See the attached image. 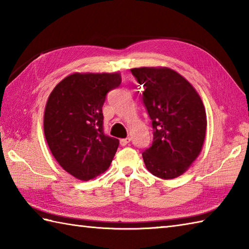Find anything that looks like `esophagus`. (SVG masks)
I'll return each mask as SVG.
<instances>
[{"mask_svg": "<svg viewBox=\"0 0 249 249\" xmlns=\"http://www.w3.org/2000/svg\"><path fill=\"white\" fill-rule=\"evenodd\" d=\"M129 142H130V138H129V137H127V138H125V139H121V140H120V143H121L122 146L127 145V144L129 143Z\"/></svg>", "mask_w": 249, "mask_h": 249, "instance_id": "34e87169", "label": "esophagus"}]
</instances>
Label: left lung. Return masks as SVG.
<instances>
[{"mask_svg":"<svg viewBox=\"0 0 249 249\" xmlns=\"http://www.w3.org/2000/svg\"><path fill=\"white\" fill-rule=\"evenodd\" d=\"M130 71L143 87L142 102L152 120L153 143L142 153L145 167L160 178L182 176L199 156L205 139L202 100L192 84L170 68Z\"/></svg>","mask_w":249,"mask_h":249,"instance_id":"obj_1","label":"left lung"}]
</instances>
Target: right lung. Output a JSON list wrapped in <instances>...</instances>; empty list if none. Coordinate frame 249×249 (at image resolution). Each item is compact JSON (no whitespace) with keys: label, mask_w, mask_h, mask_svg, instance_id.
<instances>
[{"label":"right lung","mask_w":249,"mask_h":249,"mask_svg":"<svg viewBox=\"0 0 249 249\" xmlns=\"http://www.w3.org/2000/svg\"><path fill=\"white\" fill-rule=\"evenodd\" d=\"M121 75L79 73L64 78L49 95L44 114L47 143L66 172L81 181L109 168L120 141L104 133L103 106Z\"/></svg>","instance_id":"1"}]
</instances>
